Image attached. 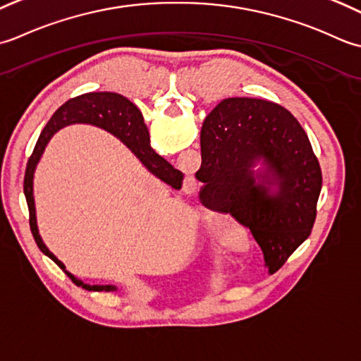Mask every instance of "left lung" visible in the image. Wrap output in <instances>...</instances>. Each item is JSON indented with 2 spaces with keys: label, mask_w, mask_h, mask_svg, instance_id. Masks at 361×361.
<instances>
[{
  "label": "left lung",
  "mask_w": 361,
  "mask_h": 361,
  "mask_svg": "<svg viewBox=\"0 0 361 361\" xmlns=\"http://www.w3.org/2000/svg\"><path fill=\"white\" fill-rule=\"evenodd\" d=\"M201 157V202L247 226L274 274L316 218L322 174L305 130L276 102L227 98L202 123Z\"/></svg>",
  "instance_id": "left-lung-1"
}]
</instances>
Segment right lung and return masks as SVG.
<instances>
[{"label":"right lung","mask_w":361,"mask_h":361,"mask_svg":"<svg viewBox=\"0 0 361 361\" xmlns=\"http://www.w3.org/2000/svg\"><path fill=\"white\" fill-rule=\"evenodd\" d=\"M78 123L92 124V126L104 129L109 134L118 138L120 142L126 145L132 151V154L142 161L146 170L152 173L154 176H157L160 180H164L168 185H171L174 190H180L183 174L179 170H176L174 166H171L164 157H160L159 154L151 148L149 132L143 121L142 112H140L134 102H130L128 98H124L123 94L118 93L93 92L71 98L56 110L45 129L42 130L31 157L27 160L23 185L29 209V226H31V232L34 235L37 246H39L40 251L43 254H47L51 260L56 262L59 264V268H61L63 273L71 279L73 283H76L78 286H82L84 290L88 291H116L115 285H90L68 273V271L65 269V264L61 260H57V257L53 252H49V249L45 246V243H43L40 237L39 227H37L34 201L35 168L39 165L43 152H45L47 145L49 143V140L53 138L56 132L65 126H70V124Z\"/></svg>","instance_id":"1"}]
</instances>
